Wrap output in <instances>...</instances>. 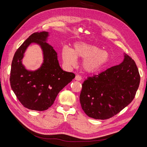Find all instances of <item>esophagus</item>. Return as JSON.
Returning a JSON list of instances; mask_svg holds the SVG:
<instances>
[{"instance_id": "34e87169", "label": "esophagus", "mask_w": 147, "mask_h": 147, "mask_svg": "<svg viewBox=\"0 0 147 147\" xmlns=\"http://www.w3.org/2000/svg\"><path fill=\"white\" fill-rule=\"evenodd\" d=\"M75 80L76 81H81V80H82V78H81V76H80V75H76L75 76Z\"/></svg>"}]
</instances>
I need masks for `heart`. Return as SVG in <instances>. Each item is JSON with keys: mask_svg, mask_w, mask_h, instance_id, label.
I'll use <instances>...</instances> for the list:
<instances>
[{"mask_svg": "<svg viewBox=\"0 0 147 147\" xmlns=\"http://www.w3.org/2000/svg\"><path fill=\"white\" fill-rule=\"evenodd\" d=\"M61 57L64 64L68 67L75 66L76 59H82L81 66L84 71L94 72L107 63L109 55L107 51L101 50L98 47L80 42L75 44L73 50L67 47L63 48Z\"/></svg>", "mask_w": 147, "mask_h": 147, "instance_id": "b5f03b06", "label": "heart"}]
</instances>
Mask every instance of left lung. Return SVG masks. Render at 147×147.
<instances>
[{
  "mask_svg": "<svg viewBox=\"0 0 147 147\" xmlns=\"http://www.w3.org/2000/svg\"><path fill=\"white\" fill-rule=\"evenodd\" d=\"M124 56L121 64L84 81L80 100L82 109L88 117L108 119L134 99L140 75L134 60L125 54Z\"/></svg>",
  "mask_w": 147,
  "mask_h": 147,
  "instance_id": "left-lung-1",
  "label": "left lung"
}]
</instances>
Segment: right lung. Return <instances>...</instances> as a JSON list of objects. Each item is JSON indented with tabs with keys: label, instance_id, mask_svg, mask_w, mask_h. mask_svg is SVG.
Instances as JSON below:
<instances>
[{
	"label": "right lung",
	"instance_id": "right-lung-1",
	"mask_svg": "<svg viewBox=\"0 0 147 147\" xmlns=\"http://www.w3.org/2000/svg\"><path fill=\"white\" fill-rule=\"evenodd\" d=\"M49 33H34L16 52L11 65L10 84L12 90L23 105L31 110L45 111L50 108L60 91L75 77L72 72L64 71L57 60V54L47 42ZM39 45L44 60L36 71H29L22 63L27 47Z\"/></svg>",
	"mask_w": 147,
	"mask_h": 147
}]
</instances>
